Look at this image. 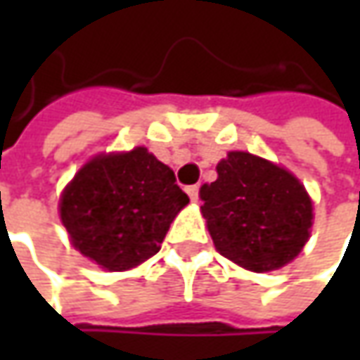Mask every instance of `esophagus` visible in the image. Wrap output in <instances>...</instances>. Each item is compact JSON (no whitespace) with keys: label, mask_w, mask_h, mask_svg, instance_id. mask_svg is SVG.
I'll use <instances>...</instances> for the list:
<instances>
[{"label":"esophagus","mask_w":360,"mask_h":360,"mask_svg":"<svg viewBox=\"0 0 360 360\" xmlns=\"http://www.w3.org/2000/svg\"><path fill=\"white\" fill-rule=\"evenodd\" d=\"M186 192H188V196H190V200L198 202V184H194V186H188Z\"/></svg>","instance_id":"obj_1"}]
</instances>
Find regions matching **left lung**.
I'll return each mask as SVG.
<instances>
[{"mask_svg":"<svg viewBox=\"0 0 360 360\" xmlns=\"http://www.w3.org/2000/svg\"><path fill=\"white\" fill-rule=\"evenodd\" d=\"M200 188L216 250L242 269L270 272L292 262L311 236L312 200L295 174L248 152H229Z\"/></svg>","mask_w":360,"mask_h":360,"instance_id":"8db88e82","label":"left lung"}]
</instances>
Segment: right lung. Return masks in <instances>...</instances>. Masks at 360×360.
I'll return each mask as SVG.
<instances>
[{
  "label": "right lung",
  "mask_w": 360,
  "mask_h": 360,
  "mask_svg": "<svg viewBox=\"0 0 360 360\" xmlns=\"http://www.w3.org/2000/svg\"><path fill=\"white\" fill-rule=\"evenodd\" d=\"M188 202L172 170L138 146L84 164L63 190L60 218L82 255L122 272L158 252Z\"/></svg>",
  "instance_id": "right-lung-1"
}]
</instances>
